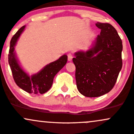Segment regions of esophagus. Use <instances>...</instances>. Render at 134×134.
<instances>
[{
    "instance_id": "34e87169",
    "label": "esophagus",
    "mask_w": 134,
    "mask_h": 134,
    "mask_svg": "<svg viewBox=\"0 0 134 134\" xmlns=\"http://www.w3.org/2000/svg\"><path fill=\"white\" fill-rule=\"evenodd\" d=\"M72 54L71 53H69V54H68V60L69 61H71L72 60Z\"/></svg>"
}]
</instances>
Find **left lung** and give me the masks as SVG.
Listing matches in <instances>:
<instances>
[{
    "instance_id": "8db88e82",
    "label": "left lung",
    "mask_w": 134,
    "mask_h": 134,
    "mask_svg": "<svg viewBox=\"0 0 134 134\" xmlns=\"http://www.w3.org/2000/svg\"><path fill=\"white\" fill-rule=\"evenodd\" d=\"M101 29L94 45L87 51L74 53L77 88L82 95L99 97L114 86L122 68V40L116 29L108 23L97 22Z\"/></svg>"
}]
</instances>
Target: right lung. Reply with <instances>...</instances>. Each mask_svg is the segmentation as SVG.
<instances>
[{
    "mask_svg": "<svg viewBox=\"0 0 134 134\" xmlns=\"http://www.w3.org/2000/svg\"><path fill=\"white\" fill-rule=\"evenodd\" d=\"M25 27L26 26H24L19 29L11 38L8 62L14 80L20 88L30 94H44L51 87L56 74L65 65L67 56L63 54L56 61L46 65L37 73L29 76L20 64L15 51V46Z\"/></svg>",
    "mask_w": 134,
    "mask_h": 134,
    "instance_id": "right-lung-1",
    "label": "right lung"
}]
</instances>
